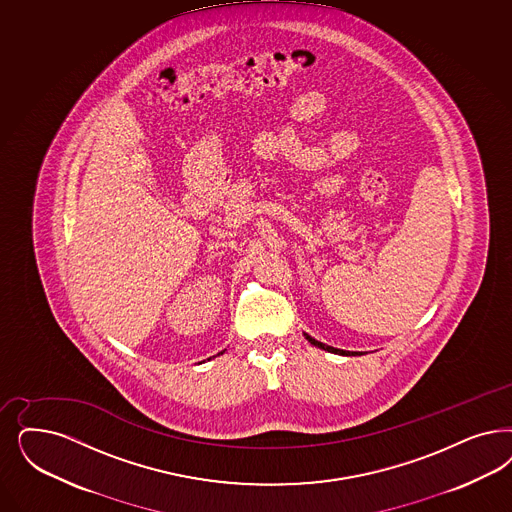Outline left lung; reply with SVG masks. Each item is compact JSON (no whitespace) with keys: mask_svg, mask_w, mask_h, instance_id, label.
Masks as SVG:
<instances>
[{"mask_svg":"<svg viewBox=\"0 0 512 512\" xmlns=\"http://www.w3.org/2000/svg\"><path fill=\"white\" fill-rule=\"evenodd\" d=\"M306 340L312 344V346H318L321 350H325V352L338 353V355H361L359 352H346V350H338V348H333V346H327V344H323V342H319L316 338H312L310 335H306Z\"/></svg>","mask_w":512,"mask_h":512,"instance_id":"8db88e82","label":"left lung"}]
</instances>
